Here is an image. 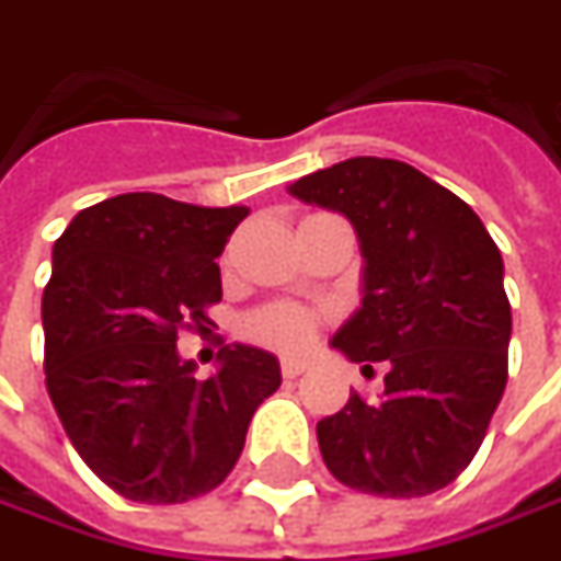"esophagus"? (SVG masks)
<instances>
[{
	"label": "esophagus",
	"instance_id": "obj_1",
	"mask_svg": "<svg viewBox=\"0 0 561 561\" xmlns=\"http://www.w3.org/2000/svg\"><path fill=\"white\" fill-rule=\"evenodd\" d=\"M307 369H310V363H307V359H282V376L285 378H298V376H304V373H307Z\"/></svg>",
	"mask_w": 561,
	"mask_h": 561
}]
</instances>
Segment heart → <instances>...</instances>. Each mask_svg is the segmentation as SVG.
<instances>
[{
  "label": "heart",
  "instance_id": "1",
  "mask_svg": "<svg viewBox=\"0 0 561 561\" xmlns=\"http://www.w3.org/2000/svg\"><path fill=\"white\" fill-rule=\"evenodd\" d=\"M317 332V317L298 304H273L248 319V335L279 351L307 347Z\"/></svg>",
  "mask_w": 561,
  "mask_h": 561
}]
</instances>
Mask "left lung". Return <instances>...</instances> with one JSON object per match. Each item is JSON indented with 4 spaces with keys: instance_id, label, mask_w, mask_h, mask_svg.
I'll return each mask as SVG.
<instances>
[{
    "instance_id": "left-lung-1",
    "label": "left lung",
    "mask_w": 561,
    "mask_h": 561,
    "mask_svg": "<svg viewBox=\"0 0 561 561\" xmlns=\"http://www.w3.org/2000/svg\"><path fill=\"white\" fill-rule=\"evenodd\" d=\"M347 217L363 251V298L332 335L351 363H388L385 394L317 425L341 484L376 496L447 488L478 454L506 388L512 310L503 257L469 204L388 158H347L288 185Z\"/></svg>"
}]
</instances>
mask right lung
Listing matches in <instances>:
<instances>
[{
    "instance_id": "right-lung-1",
    "label": "right lung",
    "mask_w": 561,
    "mask_h": 561,
    "mask_svg": "<svg viewBox=\"0 0 561 561\" xmlns=\"http://www.w3.org/2000/svg\"><path fill=\"white\" fill-rule=\"evenodd\" d=\"M248 207L154 192L80 210L51 248L43 291L46 388L70 444L111 491L185 503L239 462L251 415L282 385L279 359L226 344L195 378L176 332L222 298L217 257Z\"/></svg>"
}]
</instances>
